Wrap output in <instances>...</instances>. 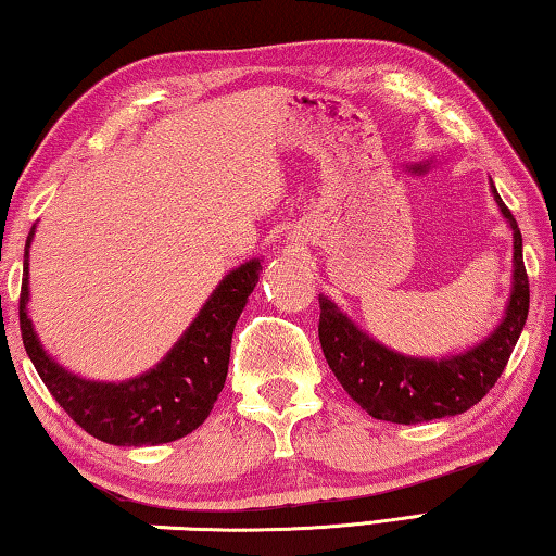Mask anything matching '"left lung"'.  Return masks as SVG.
<instances>
[{
  "label": "left lung",
  "mask_w": 556,
  "mask_h": 556,
  "mask_svg": "<svg viewBox=\"0 0 556 556\" xmlns=\"http://www.w3.org/2000/svg\"><path fill=\"white\" fill-rule=\"evenodd\" d=\"M495 203L513 228V294L501 326L481 345L466 353L425 361L407 357L375 343L333 301L318 294V341H321L328 368L343 390L375 419L392 425H421V421L454 417L481 402L501 378L510 353L522 333L530 308V281L522 262V235L507 211L495 186Z\"/></svg>",
  "instance_id": "left-lung-1"
}]
</instances>
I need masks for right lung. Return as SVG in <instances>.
<instances>
[{"mask_svg": "<svg viewBox=\"0 0 556 556\" xmlns=\"http://www.w3.org/2000/svg\"><path fill=\"white\" fill-rule=\"evenodd\" d=\"M31 238L34 228L24 248L18 326L36 372L65 414L90 437L115 446L168 444L199 429L228 378L232 331L248 296L257 287L260 260L244 262L220 281L195 321L156 368L129 382L112 384L75 378L46 355L36 338L26 316Z\"/></svg>", "mask_w": 556, "mask_h": 556, "instance_id": "obj_1", "label": "right lung"}]
</instances>
